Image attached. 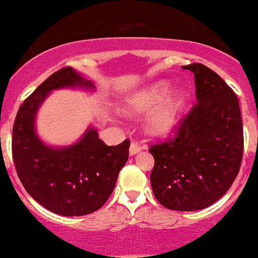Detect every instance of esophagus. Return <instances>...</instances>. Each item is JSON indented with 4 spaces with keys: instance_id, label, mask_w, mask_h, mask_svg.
I'll return each mask as SVG.
<instances>
[{
    "instance_id": "1",
    "label": "esophagus",
    "mask_w": 258,
    "mask_h": 258,
    "mask_svg": "<svg viewBox=\"0 0 258 258\" xmlns=\"http://www.w3.org/2000/svg\"><path fill=\"white\" fill-rule=\"evenodd\" d=\"M141 150H142L141 145H139L137 142H132L131 148H129V154H131V156H135V154L140 153Z\"/></svg>"
}]
</instances>
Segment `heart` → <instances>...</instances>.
Here are the masks:
<instances>
[{
    "mask_svg": "<svg viewBox=\"0 0 258 258\" xmlns=\"http://www.w3.org/2000/svg\"><path fill=\"white\" fill-rule=\"evenodd\" d=\"M169 92L170 82L150 84L127 97L122 112L129 116H137L152 108L144 121L145 129L153 136L169 135L177 126L186 102L184 90H176L170 94Z\"/></svg>",
    "mask_w": 258,
    "mask_h": 258,
    "instance_id": "b5f03b06",
    "label": "heart"
}]
</instances>
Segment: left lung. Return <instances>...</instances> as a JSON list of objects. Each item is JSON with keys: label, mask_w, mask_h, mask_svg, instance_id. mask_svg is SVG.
I'll return each mask as SVG.
<instances>
[{"label": "left lung", "mask_w": 258, "mask_h": 258, "mask_svg": "<svg viewBox=\"0 0 258 258\" xmlns=\"http://www.w3.org/2000/svg\"><path fill=\"white\" fill-rule=\"evenodd\" d=\"M195 74L197 104L174 139L150 146L154 168L150 184L156 199L172 211L211 207L238 174L244 132L234 92L203 63L184 67Z\"/></svg>", "instance_id": "left-lung-1"}]
</instances>
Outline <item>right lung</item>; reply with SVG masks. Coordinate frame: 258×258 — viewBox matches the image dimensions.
<instances>
[{"label":"right lung","instance_id":"obj_1","mask_svg":"<svg viewBox=\"0 0 258 258\" xmlns=\"http://www.w3.org/2000/svg\"><path fill=\"white\" fill-rule=\"evenodd\" d=\"M63 88L94 90L73 68L46 78L18 109L12 152L18 178L29 195L47 211L61 216H85L100 209L112 195L119 170L126 164L131 142L105 145L94 127L69 146H49L36 132V116L50 92Z\"/></svg>","mask_w":258,"mask_h":258}]
</instances>
